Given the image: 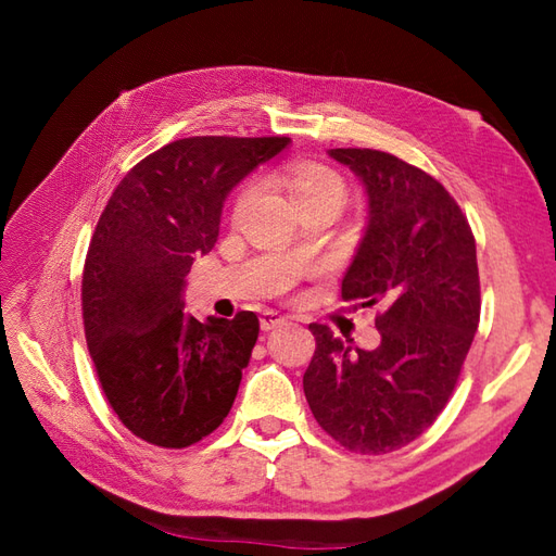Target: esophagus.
Returning a JSON list of instances; mask_svg holds the SVG:
<instances>
[{
	"label": "esophagus",
	"instance_id": "34e87169",
	"mask_svg": "<svg viewBox=\"0 0 556 556\" xmlns=\"http://www.w3.org/2000/svg\"><path fill=\"white\" fill-rule=\"evenodd\" d=\"M287 323H289V317L279 315V313H275V311H265L263 315H260V327H263L265 332H269V329H275V327H279V325H287Z\"/></svg>",
	"mask_w": 556,
	"mask_h": 556
}]
</instances>
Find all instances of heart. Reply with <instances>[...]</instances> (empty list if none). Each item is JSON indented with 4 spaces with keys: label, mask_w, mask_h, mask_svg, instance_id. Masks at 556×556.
Listing matches in <instances>:
<instances>
[{
    "label": "heart",
    "mask_w": 556,
    "mask_h": 556,
    "mask_svg": "<svg viewBox=\"0 0 556 556\" xmlns=\"http://www.w3.org/2000/svg\"><path fill=\"white\" fill-rule=\"evenodd\" d=\"M281 184H285L291 203L299 207V212L311 210L317 205H332L341 210L346 205L349 198V186L344 176L334 172L332 167H325L320 162H293L287 167L285 176H281ZM255 193L253 186H245L243 191L236 198L233 210L241 212Z\"/></svg>",
    "instance_id": "heart-1"
}]
</instances>
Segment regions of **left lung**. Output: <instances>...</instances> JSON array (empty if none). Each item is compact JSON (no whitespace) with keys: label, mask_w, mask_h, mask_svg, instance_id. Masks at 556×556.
Segmentation results:
<instances>
[{"label":"left lung","mask_w":556,"mask_h":556,"mask_svg":"<svg viewBox=\"0 0 556 556\" xmlns=\"http://www.w3.org/2000/svg\"><path fill=\"white\" fill-rule=\"evenodd\" d=\"M368 193V227L341 299L382 305L380 344L365 351L311 325L303 392L315 420L356 454L416 440L444 410L480 323L476 239L446 188L389 152L329 150Z\"/></svg>","instance_id":"left-lung-1"}]
</instances>
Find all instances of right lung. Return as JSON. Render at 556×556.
Wrapping results in <instances>:
<instances>
[{"mask_svg": "<svg viewBox=\"0 0 556 556\" xmlns=\"http://www.w3.org/2000/svg\"><path fill=\"white\" fill-rule=\"evenodd\" d=\"M287 136H193L152 152L114 188L83 267V325L98 380L140 440L184 448L229 416L260 323L184 313L193 257L217 243L224 200Z\"/></svg>", "mask_w": 556, "mask_h": 556, "instance_id": "obj_1", "label": "right lung"}]
</instances>
